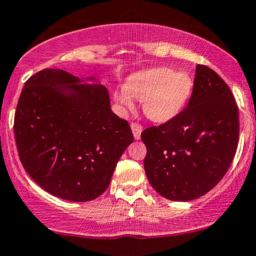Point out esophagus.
<instances>
[{
  "label": "esophagus",
  "instance_id": "obj_1",
  "mask_svg": "<svg viewBox=\"0 0 256 256\" xmlns=\"http://www.w3.org/2000/svg\"><path fill=\"white\" fill-rule=\"evenodd\" d=\"M132 132H133L134 139L139 140L141 138V132H142V127L139 124V123H132Z\"/></svg>",
  "mask_w": 256,
  "mask_h": 256
}]
</instances>
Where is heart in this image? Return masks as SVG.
I'll list each match as a JSON object with an SVG mask.
<instances>
[{
    "instance_id": "heart-1",
    "label": "heart",
    "mask_w": 256,
    "mask_h": 256,
    "mask_svg": "<svg viewBox=\"0 0 256 256\" xmlns=\"http://www.w3.org/2000/svg\"><path fill=\"white\" fill-rule=\"evenodd\" d=\"M192 91L193 80L187 72L159 67L133 75L124 88L114 93V99L126 112L134 109V98L142 102L144 112L151 121L165 123L182 112Z\"/></svg>"
}]
</instances>
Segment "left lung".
<instances>
[{
  "instance_id": "1",
  "label": "left lung",
  "mask_w": 256,
  "mask_h": 256,
  "mask_svg": "<svg viewBox=\"0 0 256 256\" xmlns=\"http://www.w3.org/2000/svg\"><path fill=\"white\" fill-rule=\"evenodd\" d=\"M195 70L187 108L171 121L141 133L148 182L172 201L208 193L226 174L238 144V109L229 86L206 66L198 64Z\"/></svg>"
}]
</instances>
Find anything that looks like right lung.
<instances>
[{"instance_id":"obj_1","label":"right lung","mask_w":256,"mask_h":256,"mask_svg":"<svg viewBox=\"0 0 256 256\" xmlns=\"http://www.w3.org/2000/svg\"><path fill=\"white\" fill-rule=\"evenodd\" d=\"M94 76L80 79L63 69H43L21 91L14 134L24 168L57 198L85 202L109 187L134 136L111 111L109 92Z\"/></svg>"}]
</instances>
